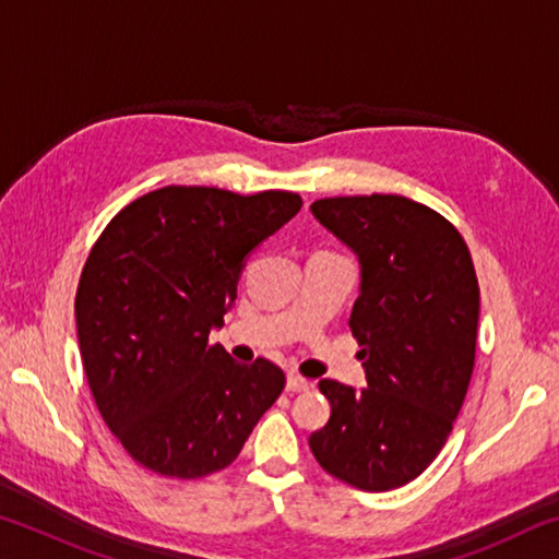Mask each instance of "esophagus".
Segmentation results:
<instances>
[{
	"instance_id": "obj_1",
	"label": "esophagus",
	"mask_w": 559,
	"mask_h": 559,
	"mask_svg": "<svg viewBox=\"0 0 559 559\" xmlns=\"http://www.w3.org/2000/svg\"><path fill=\"white\" fill-rule=\"evenodd\" d=\"M308 386H310L308 380H302L300 374H296V372L288 374V380H286V390H288V392H306Z\"/></svg>"
}]
</instances>
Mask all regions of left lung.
<instances>
[{
	"mask_svg": "<svg viewBox=\"0 0 559 559\" xmlns=\"http://www.w3.org/2000/svg\"><path fill=\"white\" fill-rule=\"evenodd\" d=\"M310 212L359 259L349 330L367 386L320 380L330 419L308 443L330 476L382 493L449 439L476 359L478 278L456 226L406 197H330Z\"/></svg>",
	"mask_w": 559,
	"mask_h": 559,
	"instance_id": "1",
	"label": "left lung"
}]
</instances>
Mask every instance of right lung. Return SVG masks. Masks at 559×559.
I'll use <instances>...</instances> for the list:
<instances>
[{
  "instance_id": "add662e5",
  "label": "right lung",
  "mask_w": 559,
  "mask_h": 559,
  "mask_svg": "<svg viewBox=\"0 0 559 559\" xmlns=\"http://www.w3.org/2000/svg\"><path fill=\"white\" fill-rule=\"evenodd\" d=\"M296 192L163 187L112 216L75 293V328L98 412L140 466L202 478L229 466L286 374L210 345L243 261L300 212Z\"/></svg>"
}]
</instances>
